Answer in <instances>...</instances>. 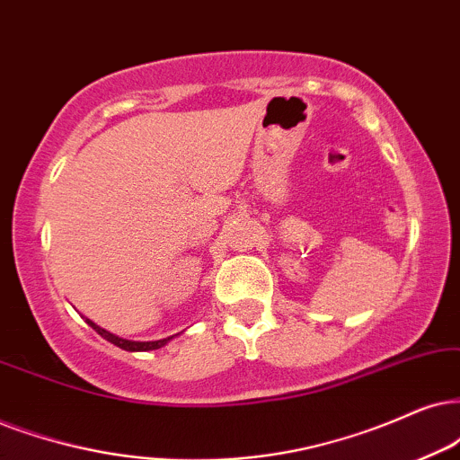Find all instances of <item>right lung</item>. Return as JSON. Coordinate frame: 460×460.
Instances as JSON below:
<instances>
[{"label": "right lung", "mask_w": 460, "mask_h": 460, "mask_svg": "<svg viewBox=\"0 0 460 460\" xmlns=\"http://www.w3.org/2000/svg\"><path fill=\"white\" fill-rule=\"evenodd\" d=\"M86 323H89L91 327L95 329L97 333H100V335L103 337V340H108L110 344H114V346L123 348V350H127V352H146V350H156V348L165 346L167 341L172 340V337H165V340H156V341H131V340H123V337H119V335H114V333H110V331L102 329L100 324H95L93 321H89V318H86Z\"/></svg>", "instance_id": "add662e5"}]
</instances>
